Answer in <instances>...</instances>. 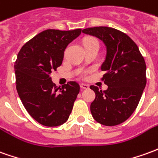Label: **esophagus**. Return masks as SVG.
Segmentation results:
<instances>
[{
    "instance_id": "esophagus-1",
    "label": "esophagus",
    "mask_w": 158,
    "mask_h": 158,
    "mask_svg": "<svg viewBox=\"0 0 158 158\" xmlns=\"http://www.w3.org/2000/svg\"><path fill=\"white\" fill-rule=\"evenodd\" d=\"M80 87L82 88V89H85V90H87V89H89V85H86V84H80Z\"/></svg>"
}]
</instances>
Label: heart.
<instances>
[{
	"instance_id": "1",
	"label": "heart",
	"mask_w": 158,
	"mask_h": 158,
	"mask_svg": "<svg viewBox=\"0 0 158 158\" xmlns=\"http://www.w3.org/2000/svg\"><path fill=\"white\" fill-rule=\"evenodd\" d=\"M89 44H98V41L93 38H88L85 41V45H89Z\"/></svg>"
}]
</instances>
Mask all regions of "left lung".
<instances>
[{
  "instance_id": "8db88e82",
  "label": "left lung",
  "mask_w": 158,
  "mask_h": 158,
  "mask_svg": "<svg viewBox=\"0 0 158 158\" xmlns=\"http://www.w3.org/2000/svg\"><path fill=\"white\" fill-rule=\"evenodd\" d=\"M83 33L98 37L106 46L101 66L106 90L90 85L96 98L90 112L96 121L116 126L127 121L136 110L146 85V65L137 44L121 31L107 26L91 27Z\"/></svg>"
}]
</instances>
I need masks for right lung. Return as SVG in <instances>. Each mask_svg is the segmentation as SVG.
<instances>
[{
    "label": "right lung",
    "instance_id": "1",
    "mask_svg": "<svg viewBox=\"0 0 158 158\" xmlns=\"http://www.w3.org/2000/svg\"><path fill=\"white\" fill-rule=\"evenodd\" d=\"M81 29L46 30L25 44L14 64L16 89L30 115L42 125L57 127L68 121L79 92V85L69 81L56 86L50 73L62 64L64 51Z\"/></svg>",
    "mask_w": 158,
    "mask_h": 158
}]
</instances>
